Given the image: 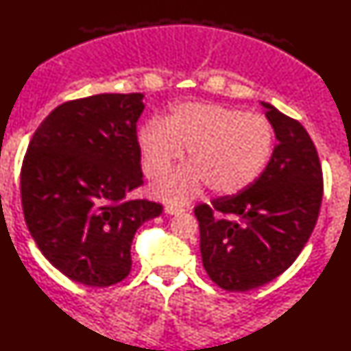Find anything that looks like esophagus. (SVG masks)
I'll return each mask as SVG.
<instances>
[{
	"label": "esophagus",
	"mask_w": 351,
	"mask_h": 351,
	"mask_svg": "<svg viewBox=\"0 0 351 351\" xmlns=\"http://www.w3.org/2000/svg\"><path fill=\"white\" fill-rule=\"evenodd\" d=\"M181 212H184L183 207H176V206H167L165 207V214L176 215V214H181Z\"/></svg>",
	"instance_id": "esophagus-1"
}]
</instances>
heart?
<instances>
[{
  "label": "heart",
  "instance_id": "b5f03b06",
  "mask_svg": "<svg viewBox=\"0 0 351 351\" xmlns=\"http://www.w3.org/2000/svg\"><path fill=\"white\" fill-rule=\"evenodd\" d=\"M275 131L267 117L210 101L176 105L165 121H152L139 132L145 175L160 180L186 149V163L157 186L170 204H183L201 191L237 194L259 178L272 157Z\"/></svg>",
  "mask_w": 351,
  "mask_h": 351
}]
</instances>
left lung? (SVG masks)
Wrapping results in <instances>:
<instances>
[{
  "instance_id": "8db88e82",
  "label": "left lung",
  "mask_w": 351,
  "mask_h": 351,
  "mask_svg": "<svg viewBox=\"0 0 351 351\" xmlns=\"http://www.w3.org/2000/svg\"><path fill=\"white\" fill-rule=\"evenodd\" d=\"M277 145L254 183L194 207L202 264L228 291L263 287L285 272L311 237L322 202L316 145L296 119L264 104Z\"/></svg>"
}]
</instances>
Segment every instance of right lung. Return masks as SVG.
<instances>
[{
  "instance_id": "right-lung-1",
  "label": "right lung",
  "mask_w": 351,
  "mask_h": 351,
  "mask_svg": "<svg viewBox=\"0 0 351 351\" xmlns=\"http://www.w3.org/2000/svg\"><path fill=\"white\" fill-rule=\"evenodd\" d=\"M143 94H100L56 106L21 168L27 228L71 280L110 287L131 272V243L160 202L130 199L144 184L136 124Z\"/></svg>"
}]
</instances>
